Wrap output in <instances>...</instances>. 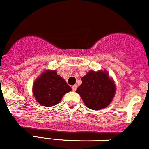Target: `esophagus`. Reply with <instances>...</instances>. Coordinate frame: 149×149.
Here are the masks:
<instances>
[{
	"label": "esophagus",
	"instance_id": "1",
	"mask_svg": "<svg viewBox=\"0 0 149 149\" xmlns=\"http://www.w3.org/2000/svg\"><path fill=\"white\" fill-rule=\"evenodd\" d=\"M77 85H74L72 86V89L73 91H75L77 90Z\"/></svg>",
	"mask_w": 149,
	"mask_h": 149
}]
</instances>
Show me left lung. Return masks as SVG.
<instances>
[{"label": "left lung", "instance_id": "left-lung-1", "mask_svg": "<svg viewBox=\"0 0 149 149\" xmlns=\"http://www.w3.org/2000/svg\"><path fill=\"white\" fill-rule=\"evenodd\" d=\"M81 81L76 92L87 107L99 110L109 105L114 96L116 86L107 72L90 71L81 78Z\"/></svg>", "mask_w": 149, "mask_h": 149}]
</instances>
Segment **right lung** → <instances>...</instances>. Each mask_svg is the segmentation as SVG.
I'll return each instance as SVG.
<instances>
[{"mask_svg":"<svg viewBox=\"0 0 149 149\" xmlns=\"http://www.w3.org/2000/svg\"><path fill=\"white\" fill-rule=\"evenodd\" d=\"M71 87L56 70H47L36 80L33 84V95L39 104L50 107L58 104Z\"/></svg>","mask_w":149,"mask_h":149,"instance_id":"add662e5","label":"right lung"}]
</instances>
